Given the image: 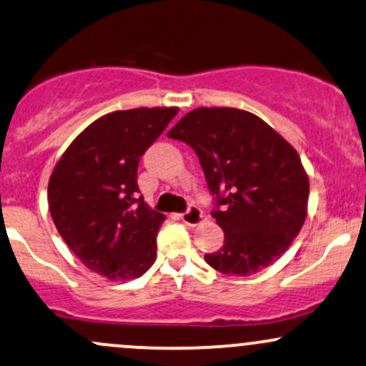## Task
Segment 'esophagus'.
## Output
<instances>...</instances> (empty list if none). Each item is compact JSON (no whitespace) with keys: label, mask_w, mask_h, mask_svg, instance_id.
Masks as SVG:
<instances>
[{"label":"esophagus","mask_w":366,"mask_h":366,"mask_svg":"<svg viewBox=\"0 0 366 366\" xmlns=\"http://www.w3.org/2000/svg\"><path fill=\"white\" fill-rule=\"evenodd\" d=\"M182 220L187 224V226H198V224H202L204 220L202 208L196 207V204H191V207L187 208V212H184L182 214Z\"/></svg>","instance_id":"obj_1"}]
</instances>
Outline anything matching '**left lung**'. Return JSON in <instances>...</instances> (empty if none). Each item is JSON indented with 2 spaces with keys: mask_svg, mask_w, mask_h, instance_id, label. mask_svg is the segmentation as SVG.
Returning a JSON list of instances; mask_svg holds the SVG:
<instances>
[{
  "mask_svg": "<svg viewBox=\"0 0 366 366\" xmlns=\"http://www.w3.org/2000/svg\"><path fill=\"white\" fill-rule=\"evenodd\" d=\"M194 149L224 247L204 255L229 276H252L287 252L307 214L309 180L299 154L266 122L234 107H199L168 132Z\"/></svg>",
  "mask_w": 366,
  "mask_h": 366,
  "instance_id": "8db88e82",
  "label": "left lung"
}]
</instances>
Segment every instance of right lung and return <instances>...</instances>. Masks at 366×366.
<instances>
[{
    "label": "right lung",
    "instance_id": "obj_1",
    "mask_svg": "<svg viewBox=\"0 0 366 366\" xmlns=\"http://www.w3.org/2000/svg\"><path fill=\"white\" fill-rule=\"evenodd\" d=\"M177 107H140L102 116L78 135L48 182L55 227L88 269L134 280L156 260L164 220L140 196V156L163 134Z\"/></svg>",
    "mask_w": 366,
    "mask_h": 366
}]
</instances>
